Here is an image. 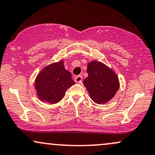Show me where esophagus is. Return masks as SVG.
Wrapping results in <instances>:
<instances>
[{
  "instance_id": "1",
  "label": "esophagus",
  "mask_w": 155,
  "mask_h": 155,
  "mask_svg": "<svg viewBox=\"0 0 155 155\" xmlns=\"http://www.w3.org/2000/svg\"><path fill=\"white\" fill-rule=\"evenodd\" d=\"M74 81L78 83H81L83 81V76L82 75H78L74 78Z\"/></svg>"
}]
</instances>
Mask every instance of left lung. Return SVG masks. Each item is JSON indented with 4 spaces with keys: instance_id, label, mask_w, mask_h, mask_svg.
Listing matches in <instances>:
<instances>
[{
    "instance_id": "left-lung-1",
    "label": "left lung",
    "mask_w": 155,
    "mask_h": 155,
    "mask_svg": "<svg viewBox=\"0 0 155 155\" xmlns=\"http://www.w3.org/2000/svg\"><path fill=\"white\" fill-rule=\"evenodd\" d=\"M87 72L88 76L83 81V84L93 101L101 104L112 99L120 87L115 72L99 61L89 62Z\"/></svg>"
}]
</instances>
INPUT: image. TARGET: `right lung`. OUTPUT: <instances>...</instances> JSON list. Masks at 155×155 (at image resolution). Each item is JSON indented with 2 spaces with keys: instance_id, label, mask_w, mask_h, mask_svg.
<instances>
[{
  "instance_id": "obj_1",
  "label": "right lung",
  "mask_w": 155,
  "mask_h": 155,
  "mask_svg": "<svg viewBox=\"0 0 155 155\" xmlns=\"http://www.w3.org/2000/svg\"><path fill=\"white\" fill-rule=\"evenodd\" d=\"M74 84L72 75L65 70L64 61L44 67L36 77L35 88L38 99L49 104H56L65 96V92Z\"/></svg>"
}]
</instances>
